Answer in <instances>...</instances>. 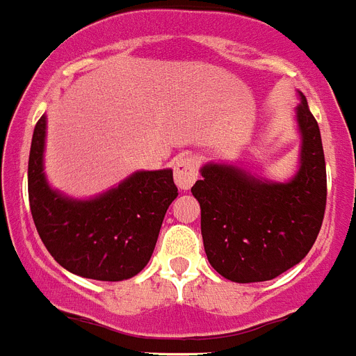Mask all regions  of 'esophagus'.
Instances as JSON below:
<instances>
[{"mask_svg": "<svg viewBox=\"0 0 356 356\" xmlns=\"http://www.w3.org/2000/svg\"><path fill=\"white\" fill-rule=\"evenodd\" d=\"M197 163L193 157H177L173 163V179L179 190H190L197 179Z\"/></svg>", "mask_w": 356, "mask_h": 356, "instance_id": "34e87169", "label": "esophagus"}]
</instances>
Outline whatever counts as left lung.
Returning <instances> with one entry per match:
<instances>
[{"label":"left lung","mask_w":356,"mask_h":356,"mask_svg":"<svg viewBox=\"0 0 356 356\" xmlns=\"http://www.w3.org/2000/svg\"><path fill=\"white\" fill-rule=\"evenodd\" d=\"M298 95L300 166L288 183L266 181L232 164L208 163L192 188L201 204L206 257L232 282L279 277L302 261L321 232L327 195L324 150L306 97Z\"/></svg>","instance_id":"obj_1"}]
</instances>
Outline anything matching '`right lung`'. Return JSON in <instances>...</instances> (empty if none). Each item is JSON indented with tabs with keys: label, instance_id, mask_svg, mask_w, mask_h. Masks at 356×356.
<instances>
[{
	"label": "right lung",
	"instance_id": "right-lung-1",
	"mask_svg": "<svg viewBox=\"0 0 356 356\" xmlns=\"http://www.w3.org/2000/svg\"><path fill=\"white\" fill-rule=\"evenodd\" d=\"M44 136L47 115H41L29 155V201L44 248L85 279H132L150 261L164 213L177 197L173 172L143 170L94 199H70L47 183Z\"/></svg>",
	"mask_w": 356,
	"mask_h": 356
}]
</instances>
